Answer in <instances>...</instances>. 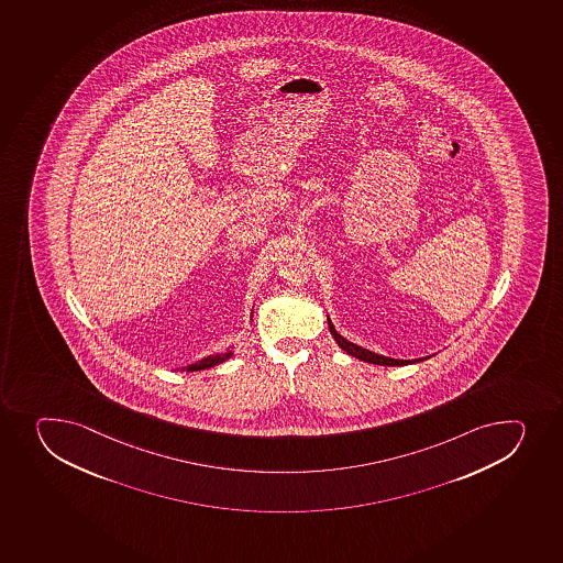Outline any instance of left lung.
<instances>
[{
	"mask_svg": "<svg viewBox=\"0 0 563 563\" xmlns=\"http://www.w3.org/2000/svg\"><path fill=\"white\" fill-rule=\"evenodd\" d=\"M329 329L330 334L334 335L335 343L346 352V354H351V356L357 357V360H362L365 363H374V365H384V367H401V365H409V363L423 362V360H428V357H418V360H395V357L382 356V354H376V352L367 351V349H363V346L356 345V343H352V341L345 340L343 335L335 330L334 324L330 321L329 318Z\"/></svg>",
	"mask_w": 563,
	"mask_h": 563,
	"instance_id": "left-lung-1",
	"label": "left lung"
}]
</instances>
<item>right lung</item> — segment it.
<instances>
[{"mask_svg":"<svg viewBox=\"0 0 563 563\" xmlns=\"http://www.w3.org/2000/svg\"><path fill=\"white\" fill-rule=\"evenodd\" d=\"M233 356V352H218V354H212V356L203 357L200 362L192 363L189 367H184V371L187 373H195V371H203V368H211L214 365H220V363L225 362L229 357Z\"/></svg>","mask_w":563,"mask_h":563,"instance_id":"obj_1","label":"right lung"}]
</instances>
